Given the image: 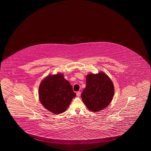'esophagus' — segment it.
<instances>
[{"mask_svg":"<svg viewBox=\"0 0 151 151\" xmlns=\"http://www.w3.org/2000/svg\"><path fill=\"white\" fill-rule=\"evenodd\" d=\"M81 93L80 91H77L76 93L77 96H81Z\"/></svg>","mask_w":151,"mask_h":151,"instance_id":"obj_1","label":"esophagus"}]
</instances>
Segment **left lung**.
I'll return each mask as SVG.
<instances>
[{
    "label": "left lung",
    "mask_w": 151,
    "mask_h": 151,
    "mask_svg": "<svg viewBox=\"0 0 151 151\" xmlns=\"http://www.w3.org/2000/svg\"><path fill=\"white\" fill-rule=\"evenodd\" d=\"M86 86L81 95L83 101L91 111L98 112L111 103L114 95V84L103 72L86 76Z\"/></svg>",
    "instance_id": "8db88e82"
}]
</instances>
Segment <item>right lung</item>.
<instances>
[{
    "mask_svg": "<svg viewBox=\"0 0 151 151\" xmlns=\"http://www.w3.org/2000/svg\"><path fill=\"white\" fill-rule=\"evenodd\" d=\"M38 95L42 106L55 114L64 112L76 96L72 85L62 73L50 74L42 79Z\"/></svg>",
    "mask_w": 151,
    "mask_h": 151,
    "instance_id": "right-lung-1",
    "label": "right lung"
}]
</instances>
